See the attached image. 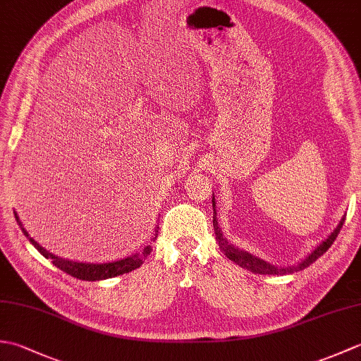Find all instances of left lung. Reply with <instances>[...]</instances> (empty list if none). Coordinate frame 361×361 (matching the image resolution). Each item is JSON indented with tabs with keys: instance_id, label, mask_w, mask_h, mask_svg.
<instances>
[{
	"instance_id": "obj_1",
	"label": "left lung",
	"mask_w": 361,
	"mask_h": 361,
	"mask_svg": "<svg viewBox=\"0 0 361 361\" xmlns=\"http://www.w3.org/2000/svg\"><path fill=\"white\" fill-rule=\"evenodd\" d=\"M217 206H216V195L212 194V209H214V217H212V225H214V231H216V239L219 242V247L220 250L225 252V256L233 260L235 265H239L242 268H247V270L252 271V273H257V274H291V273H296V271H301L304 268H307L309 265H312L315 260L323 256L324 252L331 248V245L335 242L336 235H338L340 229L344 224V219L346 216H343L340 224L336 225V228L334 231L327 235V239H324L321 242L318 247L313 250L309 256H305L301 262H298L296 265H291V267H278V265H273V264H268L265 262L264 259H260L257 256H252L251 252L248 251H243L240 248L234 247L231 242H228L226 237L221 233V229L219 226V221H217Z\"/></svg>"
}]
</instances>
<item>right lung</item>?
I'll return each instance as SVG.
<instances>
[{
  "label": "right lung",
  "instance_id": "add662e5",
  "mask_svg": "<svg viewBox=\"0 0 361 361\" xmlns=\"http://www.w3.org/2000/svg\"><path fill=\"white\" fill-rule=\"evenodd\" d=\"M15 214V220H17V224L20 225L23 234L27 237V240L34 245V247L38 250L40 255H43L46 259H51L52 264L56 265L60 270L65 271L66 274L73 276V278H78L80 281H104V279H109V278H114V276H119V274H124L128 273L132 270H136V268H140L142 265V262L150 255L152 247L147 245V247H144L142 251L140 252H135L132 256H127L124 259H119V260H114V262H106V264H91V262H75V260H70V259H63V257H59L56 255H52V252L46 251L43 247H40L32 237L29 235V233L25 229V226L21 225V221L17 216V212L13 211ZM158 233V231H155ZM155 234V239H157Z\"/></svg>",
  "mask_w": 361,
  "mask_h": 361
}]
</instances>
